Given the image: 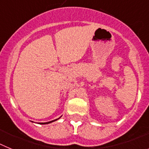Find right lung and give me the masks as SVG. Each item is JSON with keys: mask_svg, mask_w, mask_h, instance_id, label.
<instances>
[{"mask_svg": "<svg viewBox=\"0 0 149 149\" xmlns=\"http://www.w3.org/2000/svg\"><path fill=\"white\" fill-rule=\"evenodd\" d=\"M57 119H55V120L51 121V122H44V123H43V122H42V123H40V124H42V125H43V124H44V125H45V124H49V123H51V122H54V121L57 120Z\"/></svg>", "mask_w": 149, "mask_h": 149, "instance_id": "1", "label": "right lung"}]
</instances>
